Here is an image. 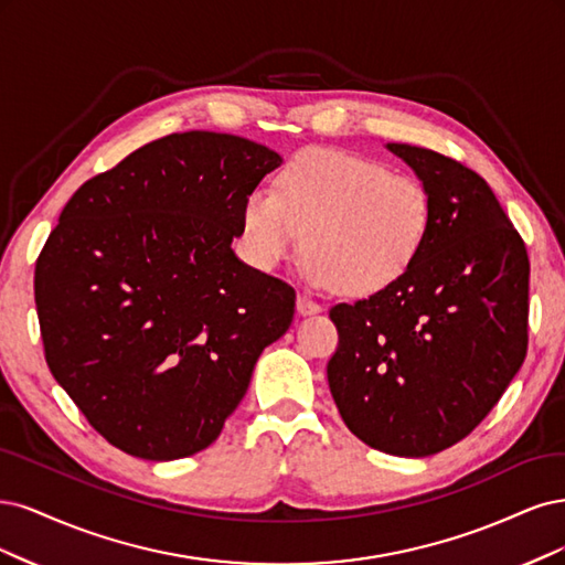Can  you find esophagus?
<instances>
[{"label": "esophagus", "mask_w": 565, "mask_h": 565, "mask_svg": "<svg viewBox=\"0 0 565 565\" xmlns=\"http://www.w3.org/2000/svg\"><path fill=\"white\" fill-rule=\"evenodd\" d=\"M298 312L300 315H317V312H321V305L307 296H298Z\"/></svg>", "instance_id": "34e87169"}]
</instances>
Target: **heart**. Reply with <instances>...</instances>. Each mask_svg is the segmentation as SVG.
<instances>
[{"label":"heart","instance_id":"heart-1","mask_svg":"<svg viewBox=\"0 0 565 565\" xmlns=\"http://www.w3.org/2000/svg\"><path fill=\"white\" fill-rule=\"evenodd\" d=\"M429 190L406 173L342 150H302L242 209L253 265L275 269L307 250V279L373 296L402 279L429 236ZM308 244H303V234Z\"/></svg>","mask_w":565,"mask_h":565}]
</instances>
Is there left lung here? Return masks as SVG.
<instances>
[{
	"label": "left lung",
	"mask_w": 565,
	"mask_h": 565,
	"mask_svg": "<svg viewBox=\"0 0 565 565\" xmlns=\"http://www.w3.org/2000/svg\"><path fill=\"white\" fill-rule=\"evenodd\" d=\"M431 196L429 236L406 275L331 307L329 387L344 425L398 458L462 441L527 350L525 244L486 180L460 161L390 142Z\"/></svg>",
	"instance_id": "obj_1"
}]
</instances>
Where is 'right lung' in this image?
Segmentation results:
<instances>
[{
	"instance_id": "right-lung-1",
	"label": "right lung",
	"mask_w": 565,
	"mask_h": 565,
	"mask_svg": "<svg viewBox=\"0 0 565 565\" xmlns=\"http://www.w3.org/2000/svg\"><path fill=\"white\" fill-rule=\"evenodd\" d=\"M281 157L171 134L72 194L34 267L44 356L88 425L142 460L211 446L296 290L234 256L242 209Z\"/></svg>"
}]
</instances>
